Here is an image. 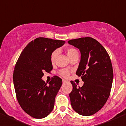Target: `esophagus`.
I'll return each mask as SVG.
<instances>
[{
    "instance_id": "34e87169",
    "label": "esophagus",
    "mask_w": 126,
    "mask_h": 126,
    "mask_svg": "<svg viewBox=\"0 0 126 126\" xmlns=\"http://www.w3.org/2000/svg\"><path fill=\"white\" fill-rule=\"evenodd\" d=\"M67 80H65V79H62V83H67Z\"/></svg>"
}]
</instances>
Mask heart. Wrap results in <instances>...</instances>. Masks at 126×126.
I'll return each instance as SVG.
<instances>
[{"instance_id": "b5f03b06", "label": "heart", "mask_w": 126, "mask_h": 126, "mask_svg": "<svg viewBox=\"0 0 126 126\" xmlns=\"http://www.w3.org/2000/svg\"><path fill=\"white\" fill-rule=\"evenodd\" d=\"M66 53L67 54V56L69 57V58L73 56V55H76V54H78V51H77L75 48H67ZM58 53H59V51L58 50H55L52 52L50 57L51 62H52V63L55 62L57 57L58 55ZM60 74H61L62 76L67 77L69 76V71H67V70H61V71H60Z\"/></svg>"}]
</instances>
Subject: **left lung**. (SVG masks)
Returning a JSON list of instances; mask_svg holds the SVG:
<instances>
[{"instance_id":"obj_1","label":"left lung","mask_w":126,"mask_h":126,"mask_svg":"<svg viewBox=\"0 0 126 126\" xmlns=\"http://www.w3.org/2000/svg\"><path fill=\"white\" fill-rule=\"evenodd\" d=\"M68 43L81 52L76 74L84 82L83 86L78 88L71 81V106L80 115L90 116L98 112L109 98L113 78L112 62L105 48L93 38L74 39Z\"/></svg>"}]
</instances>
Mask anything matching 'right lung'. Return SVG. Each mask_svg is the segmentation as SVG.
Returning a JSON list of instances; mask_svg holds the SVG:
<instances>
[{
  "label": "right lung",
  "mask_w": 126,
  "mask_h": 126,
  "mask_svg": "<svg viewBox=\"0 0 126 126\" xmlns=\"http://www.w3.org/2000/svg\"><path fill=\"white\" fill-rule=\"evenodd\" d=\"M65 43L37 38L26 46L16 64L13 83L16 97L23 110L32 117L42 119L53 110L62 79L55 76L47 85L42 78L45 71L49 73L53 69L52 52Z\"/></svg>",
  "instance_id": "1"
}]
</instances>
